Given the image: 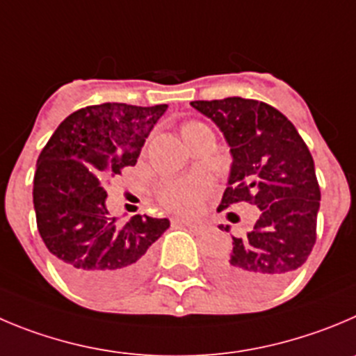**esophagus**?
<instances>
[{
  "label": "esophagus",
  "mask_w": 356,
  "mask_h": 356,
  "mask_svg": "<svg viewBox=\"0 0 356 356\" xmlns=\"http://www.w3.org/2000/svg\"><path fill=\"white\" fill-rule=\"evenodd\" d=\"M174 223L184 225V227L191 228V230H195V232H200L205 228L204 223H200V221H195V219H188V218H175Z\"/></svg>",
  "instance_id": "obj_1"
}]
</instances>
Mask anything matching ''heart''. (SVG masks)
Masks as SVG:
<instances>
[{
	"label": "heart",
	"instance_id": "b5f03b06",
	"mask_svg": "<svg viewBox=\"0 0 356 356\" xmlns=\"http://www.w3.org/2000/svg\"><path fill=\"white\" fill-rule=\"evenodd\" d=\"M195 124H200V122H188L184 128ZM209 188H211V181L207 177H202V175L179 179V181L170 182L163 188L161 200L172 211L193 212L200 207Z\"/></svg>",
	"mask_w": 356,
	"mask_h": 356
}]
</instances>
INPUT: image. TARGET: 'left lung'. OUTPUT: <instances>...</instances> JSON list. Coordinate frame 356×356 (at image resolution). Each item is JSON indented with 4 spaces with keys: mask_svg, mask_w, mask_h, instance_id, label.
Instances as JSON below:
<instances>
[{
    "mask_svg": "<svg viewBox=\"0 0 356 356\" xmlns=\"http://www.w3.org/2000/svg\"><path fill=\"white\" fill-rule=\"evenodd\" d=\"M191 107L218 126L230 147L219 211L235 202L260 209L253 230L232 237L234 248L216 260V277L242 295L272 293L305 264L316 242L321 193L313 156L291 121L267 103L232 96Z\"/></svg>",
    "mask_w": 356,
    "mask_h": 356,
    "instance_id": "left-lung-1",
    "label": "left lung"
}]
</instances>
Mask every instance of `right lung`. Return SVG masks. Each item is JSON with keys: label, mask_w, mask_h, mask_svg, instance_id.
Instances as JSON below:
<instances>
[{"label": "right lung", "mask_w": 356, "mask_h": 356, "mask_svg": "<svg viewBox=\"0 0 356 356\" xmlns=\"http://www.w3.org/2000/svg\"><path fill=\"white\" fill-rule=\"evenodd\" d=\"M168 105L102 103L70 114L40 152L33 204L36 227L59 270L92 297L140 283L167 218L133 216L118 225L105 205L108 179L133 167Z\"/></svg>", "instance_id": "add662e5"}]
</instances>
